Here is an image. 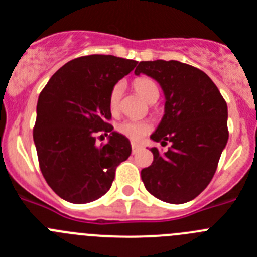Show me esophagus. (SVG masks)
<instances>
[{
  "instance_id": "obj_1",
  "label": "esophagus",
  "mask_w": 257,
  "mask_h": 257,
  "mask_svg": "<svg viewBox=\"0 0 257 257\" xmlns=\"http://www.w3.org/2000/svg\"><path fill=\"white\" fill-rule=\"evenodd\" d=\"M131 149H133V153H136L140 149V147L138 144H135V143H131Z\"/></svg>"
}]
</instances>
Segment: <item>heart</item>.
<instances>
[{
	"instance_id": "heart-1",
	"label": "heart",
	"mask_w": 257,
	"mask_h": 257,
	"mask_svg": "<svg viewBox=\"0 0 257 257\" xmlns=\"http://www.w3.org/2000/svg\"><path fill=\"white\" fill-rule=\"evenodd\" d=\"M134 88L135 91L148 101V103H154L160 96V90L158 86L154 82L153 79L148 77H139L134 81ZM123 86L121 82L115 83L109 92L108 104L109 109L112 114H117L119 112V106H121V97ZM117 131L121 135L126 136L127 139L133 140V142H140L145 135H148L152 131V123L149 121H133V119H126L122 121L121 123L117 124Z\"/></svg>"
}]
</instances>
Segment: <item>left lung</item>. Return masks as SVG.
I'll use <instances>...</instances> for the list:
<instances>
[{
    "label": "left lung",
    "mask_w": 257,
    "mask_h": 257,
    "mask_svg": "<svg viewBox=\"0 0 257 257\" xmlns=\"http://www.w3.org/2000/svg\"><path fill=\"white\" fill-rule=\"evenodd\" d=\"M136 74L160 82L165 115L151 136L167 152L152 148L153 162L142 170L152 196L180 205L196 198L212 180L229 138L228 106L212 79L193 65L176 60L140 61Z\"/></svg>",
    "instance_id": "8db88e82"
}]
</instances>
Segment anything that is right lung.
Listing matches in <instances>:
<instances>
[{
    "instance_id": "obj_1",
    "label": "right lung",
    "mask_w": 257,
    "mask_h": 257,
    "mask_svg": "<svg viewBox=\"0 0 257 257\" xmlns=\"http://www.w3.org/2000/svg\"><path fill=\"white\" fill-rule=\"evenodd\" d=\"M136 64L113 55L79 56L63 65L41 91L33 127L38 165L49 187L70 203L104 196L117 166L130 157L128 139L109 123L108 97ZM99 132L109 134L100 146Z\"/></svg>"
}]
</instances>
